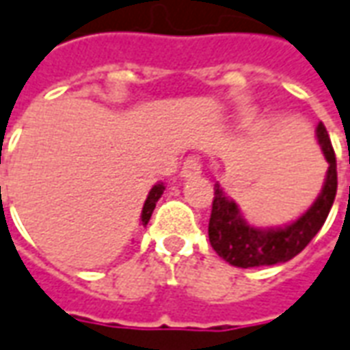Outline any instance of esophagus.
Here are the masks:
<instances>
[{
    "label": "esophagus",
    "mask_w": 350,
    "mask_h": 350,
    "mask_svg": "<svg viewBox=\"0 0 350 350\" xmlns=\"http://www.w3.org/2000/svg\"><path fill=\"white\" fill-rule=\"evenodd\" d=\"M202 173V162L198 156H188L183 167H180V177L183 179H190V177H198Z\"/></svg>",
    "instance_id": "1"
}]
</instances>
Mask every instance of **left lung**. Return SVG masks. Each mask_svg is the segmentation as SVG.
Wrapping results in <instances>:
<instances>
[{
  "mask_svg": "<svg viewBox=\"0 0 350 350\" xmlns=\"http://www.w3.org/2000/svg\"><path fill=\"white\" fill-rule=\"evenodd\" d=\"M317 141L328 162L326 179L319 198L298 220L279 228L250 226L243 219L237 203L215 185V198L209 219V241L220 258L235 267L275 266L288 262L306 249L324 224L338 192L336 152L324 124L317 126Z\"/></svg>",
  "mask_w": 350,
  "mask_h": 350,
  "instance_id": "obj_1",
  "label": "left lung"
}]
</instances>
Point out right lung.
<instances>
[{
    "label": "right lung",
    "mask_w": 350,
    "mask_h": 350,
    "mask_svg": "<svg viewBox=\"0 0 350 350\" xmlns=\"http://www.w3.org/2000/svg\"><path fill=\"white\" fill-rule=\"evenodd\" d=\"M163 190H165L163 183H158V185H154V187L150 188L147 200H145V205H143V211H141V224H143V226H147L148 224V220L152 217V211H154L156 207V202L162 198Z\"/></svg>",
    "instance_id": "add662e5"
}]
</instances>
